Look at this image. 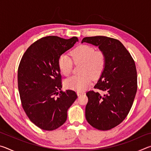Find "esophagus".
<instances>
[{
  "instance_id": "34e87169",
  "label": "esophagus",
  "mask_w": 151,
  "mask_h": 151,
  "mask_svg": "<svg viewBox=\"0 0 151 151\" xmlns=\"http://www.w3.org/2000/svg\"><path fill=\"white\" fill-rule=\"evenodd\" d=\"M84 93V92H83V91H77V95L78 96H81V95H82V94H83Z\"/></svg>"
}]
</instances>
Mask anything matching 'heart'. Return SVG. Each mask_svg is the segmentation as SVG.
<instances>
[{
	"label": "heart",
	"instance_id": "1",
	"mask_svg": "<svg viewBox=\"0 0 151 151\" xmlns=\"http://www.w3.org/2000/svg\"><path fill=\"white\" fill-rule=\"evenodd\" d=\"M71 58L67 54L61 55L58 59V66L61 73L68 76L72 72L73 60L75 64L81 63L79 75L66 78L64 82L66 88L81 91L91 85L92 78L96 80L103 73L106 64V57L101 50H95L89 45H80L72 50ZM73 60L72 61V59Z\"/></svg>",
	"mask_w": 151,
	"mask_h": 151
}]
</instances>
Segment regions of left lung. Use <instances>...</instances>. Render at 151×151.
Listing matches in <instances>:
<instances>
[{
    "label": "left lung",
    "instance_id": "1",
    "mask_svg": "<svg viewBox=\"0 0 151 151\" xmlns=\"http://www.w3.org/2000/svg\"><path fill=\"white\" fill-rule=\"evenodd\" d=\"M83 42L98 47L106 57L104 72L94 86L106 94L101 95L93 91L86 93L85 116L92 127L107 131L121 123L131 109L137 91L136 66L119 40L96 36L84 38Z\"/></svg>",
    "mask_w": 151,
    "mask_h": 151
}]
</instances>
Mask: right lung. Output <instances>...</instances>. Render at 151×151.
Here are the masks:
<instances>
[{
	"instance_id": "1",
	"label": "right lung",
	"mask_w": 151,
	"mask_h": 151,
	"mask_svg": "<svg viewBox=\"0 0 151 151\" xmlns=\"http://www.w3.org/2000/svg\"><path fill=\"white\" fill-rule=\"evenodd\" d=\"M78 41L75 37H43L27 48L20 60L18 87L22 108L30 121L42 130L53 131L62 126L68 108L77 98L72 90L58 92L62 83L58 59Z\"/></svg>"
}]
</instances>
